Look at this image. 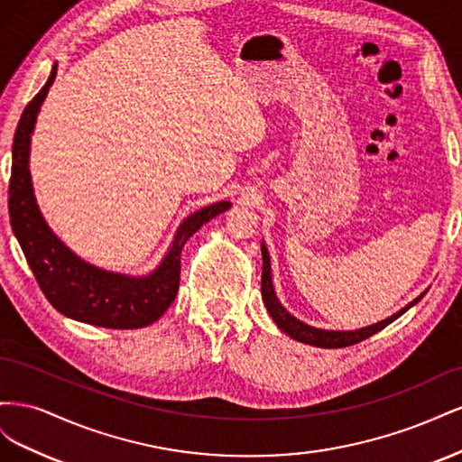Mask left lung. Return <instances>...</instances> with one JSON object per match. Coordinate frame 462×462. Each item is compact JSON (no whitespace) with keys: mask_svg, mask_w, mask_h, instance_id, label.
<instances>
[{"mask_svg":"<svg viewBox=\"0 0 462 462\" xmlns=\"http://www.w3.org/2000/svg\"><path fill=\"white\" fill-rule=\"evenodd\" d=\"M262 260H263V268H262V300L265 304V309H268L272 319L277 324V328L282 329L283 333H287L289 337H292L295 341L306 343V345H314V346H321V348H341V346H348V345H355L368 339L370 335L382 331L383 328H387L391 321H395L399 316H402L407 312L411 306H414L418 300H420L426 291L422 292L420 297H416L412 302H409L404 309H401L397 314L389 316L382 321H377L374 326L368 328H362V329H355V331H329V329H318L312 328L309 324H304V321L297 319L295 316H291L282 302L277 300V295L273 291V283H272V268H270V254H268V248L262 243Z\"/></svg>","mask_w":462,"mask_h":462,"instance_id":"left-lung-1","label":"left lung"}]
</instances>
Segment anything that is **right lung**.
<instances>
[{
    "label": "right lung",
    "mask_w": 462,
    "mask_h": 462,
    "mask_svg": "<svg viewBox=\"0 0 462 462\" xmlns=\"http://www.w3.org/2000/svg\"><path fill=\"white\" fill-rule=\"evenodd\" d=\"M58 75H51L24 107L13 138L9 179V219L36 282L50 304L63 316L111 329H136L153 324L175 300L180 277V250L204 223L231 208L209 204L180 223L162 263L150 275L131 277L96 268L71 253L42 217L29 171L31 136L42 102Z\"/></svg>",
    "instance_id": "add662e5"
}]
</instances>
